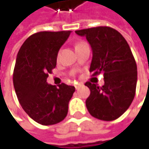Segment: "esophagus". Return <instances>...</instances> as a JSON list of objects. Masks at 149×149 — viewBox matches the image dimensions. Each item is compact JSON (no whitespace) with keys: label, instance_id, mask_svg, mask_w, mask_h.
<instances>
[{"label":"esophagus","instance_id":"obj_1","mask_svg":"<svg viewBox=\"0 0 149 149\" xmlns=\"http://www.w3.org/2000/svg\"><path fill=\"white\" fill-rule=\"evenodd\" d=\"M81 86H82V84H76L75 85V88H76V90H78Z\"/></svg>","mask_w":149,"mask_h":149}]
</instances>
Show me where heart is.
<instances>
[{
    "label": "heart",
    "mask_w": 149,
    "mask_h": 149,
    "mask_svg": "<svg viewBox=\"0 0 149 149\" xmlns=\"http://www.w3.org/2000/svg\"><path fill=\"white\" fill-rule=\"evenodd\" d=\"M83 43H84V42H79V43H77V45H76V46H77V45H81V44H83Z\"/></svg>",
    "instance_id": "heart-1"
}]
</instances>
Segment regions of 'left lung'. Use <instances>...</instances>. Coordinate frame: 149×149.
Returning <instances> with one entry per match:
<instances>
[{
    "label": "left lung",
    "instance_id": "1",
    "mask_svg": "<svg viewBox=\"0 0 149 149\" xmlns=\"http://www.w3.org/2000/svg\"><path fill=\"white\" fill-rule=\"evenodd\" d=\"M86 38L92 50L90 72L104 73V85L86 82L91 94L86 99L90 114L103 121L120 117L130 106L135 95L137 66L130 47L114 28L97 26L75 31Z\"/></svg>",
    "mask_w": 149,
    "mask_h": 149
}]
</instances>
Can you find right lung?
Listing matches in <instances>:
<instances>
[{"label":"right lung","mask_w":149,"mask_h":149,"mask_svg":"<svg viewBox=\"0 0 149 149\" xmlns=\"http://www.w3.org/2000/svg\"><path fill=\"white\" fill-rule=\"evenodd\" d=\"M70 33L71 31L36 33L26 40L17 54L13 77L15 93L25 112L42 125H53L65 118L75 91L74 86L63 83L56 87L46 82Z\"/></svg>","instance_id":"add662e5"}]
</instances>
